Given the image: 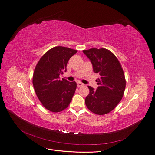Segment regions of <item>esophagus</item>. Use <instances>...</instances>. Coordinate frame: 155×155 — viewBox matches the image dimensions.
Returning a JSON list of instances; mask_svg holds the SVG:
<instances>
[{
	"mask_svg": "<svg viewBox=\"0 0 155 155\" xmlns=\"http://www.w3.org/2000/svg\"><path fill=\"white\" fill-rule=\"evenodd\" d=\"M82 86H84V84L83 83L80 82H77V87H82Z\"/></svg>",
	"mask_w": 155,
	"mask_h": 155,
	"instance_id": "obj_1",
	"label": "esophagus"
}]
</instances>
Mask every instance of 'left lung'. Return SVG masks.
I'll list each match as a JSON object with an SVG mask.
<instances>
[{"label": "left lung", "mask_w": 155, "mask_h": 155, "mask_svg": "<svg viewBox=\"0 0 155 155\" xmlns=\"http://www.w3.org/2000/svg\"><path fill=\"white\" fill-rule=\"evenodd\" d=\"M83 52L91 60L93 71L100 75L96 80V90L88 86L89 94L85 98V104L92 113L105 115L122 99L126 85L124 70L115 54L106 49L92 48Z\"/></svg>", "instance_id": "left-lung-1"}]
</instances>
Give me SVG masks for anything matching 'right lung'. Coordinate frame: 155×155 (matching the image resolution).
Masks as SVG:
<instances>
[{"instance_id":"obj_1","label":"right lung","mask_w":155,"mask_h":155,"mask_svg":"<svg viewBox=\"0 0 155 155\" xmlns=\"http://www.w3.org/2000/svg\"><path fill=\"white\" fill-rule=\"evenodd\" d=\"M77 52L66 47H54L40 59L34 70L33 85L37 96L45 109L60 112L68 107L75 94L77 83L59 79L66 71V65Z\"/></svg>"}]
</instances>
